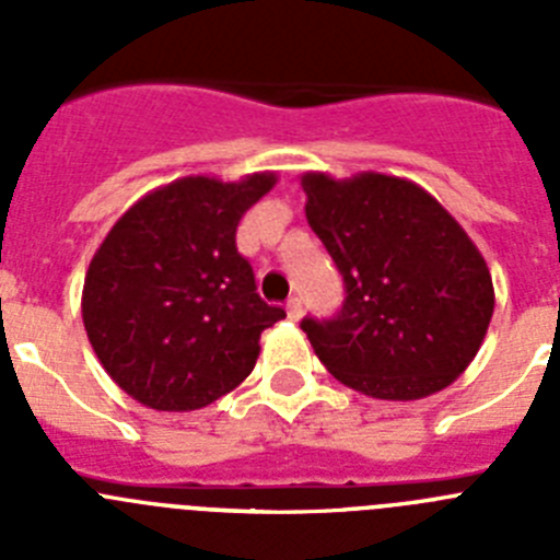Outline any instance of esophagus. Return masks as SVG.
<instances>
[{
    "label": "esophagus",
    "mask_w": 560,
    "mask_h": 560,
    "mask_svg": "<svg viewBox=\"0 0 560 560\" xmlns=\"http://www.w3.org/2000/svg\"><path fill=\"white\" fill-rule=\"evenodd\" d=\"M285 314H289L291 323H296V319L303 316V300H300V296H291L289 305H285Z\"/></svg>",
    "instance_id": "esophagus-1"
}]
</instances>
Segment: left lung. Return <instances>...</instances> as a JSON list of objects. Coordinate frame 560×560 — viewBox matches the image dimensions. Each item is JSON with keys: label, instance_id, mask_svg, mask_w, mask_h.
<instances>
[{"label": "left lung", "instance_id": "obj_1", "mask_svg": "<svg viewBox=\"0 0 560 560\" xmlns=\"http://www.w3.org/2000/svg\"><path fill=\"white\" fill-rule=\"evenodd\" d=\"M305 219L345 277L341 314L303 319L311 348L345 387L381 400L446 389L482 348L493 280L482 252L420 185L364 171H308Z\"/></svg>", "mask_w": 560, "mask_h": 560}]
</instances>
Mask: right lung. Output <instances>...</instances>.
Segmentation results:
<instances>
[{"mask_svg": "<svg viewBox=\"0 0 560 560\" xmlns=\"http://www.w3.org/2000/svg\"><path fill=\"white\" fill-rule=\"evenodd\" d=\"M275 185L271 171L182 176L133 201L97 246L83 328L103 370L142 407L192 412L255 368L260 334L285 311L260 300L235 230Z\"/></svg>", "mask_w": 560, "mask_h": 560, "instance_id": "1", "label": "right lung"}]
</instances>
